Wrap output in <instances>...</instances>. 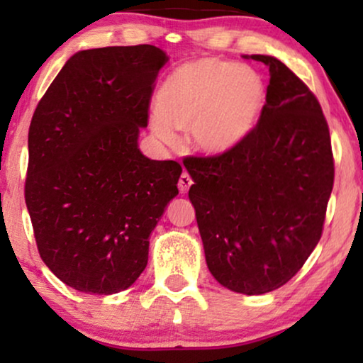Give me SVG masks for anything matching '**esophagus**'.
<instances>
[{"label":"esophagus","instance_id":"obj_1","mask_svg":"<svg viewBox=\"0 0 363 363\" xmlns=\"http://www.w3.org/2000/svg\"><path fill=\"white\" fill-rule=\"evenodd\" d=\"M191 183H193L191 177L188 175L186 172H183L182 175H180V180H178V190H180L182 193H186L188 188L191 186Z\"/></svg>","mask_w":363,"mask_h":363}]
</instances>
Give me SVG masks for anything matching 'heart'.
I'll use <instances>...</instances> for the list:
<instances>
[{"label": "heart", "mask_w": 363, "mask_h": 363, "mask_svg": "<svg viewBox=\"0 0 363 363\" xmlns=\"http://www.w3.org/2000/svg\"><path fill=\"white\" fill-rule=\"evenodd\" d=\"M264 106L266 86L255 69L203 57L178 66L162 84L152 130L175 143V128H190L193 147L220 155L251 135Z\"/></svg>", "instance_id": "heart-1"}]
</instances>
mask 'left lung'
<instances>
[{
    "instance_id": "8db88e82",
    "label": "left lung",
    "mask_w": 363,
    "mask_h": 363,
    "mask_svg": "<svg viewBox=\"0 0 363 363\" xmlns=\"http://www.w3.org/2000/svg\"><path fill=\"white\" fill-rule=\"evenodd\" d=\"M251 59L271 74L256 128L230 152L183 165L208 269L228 289L257 296L291 281L319 242L334 155L311 89L276 57Z\"/></svg>"
}]
</instances>
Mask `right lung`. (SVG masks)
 <instances>
[{
	"instance_id": "add662e5",
	"label": "right lung",
	"mask_w": 363,
	"mask_h": 363,
	"mask_svg": "<svg viewBox=\"0 0 363 363\" xmlns=\"http://www.w3.org/2000/svg\"><path fill=\"white\" fill-rule=\"evenodd\" d=\"M167 61L150 44L79 51L33 113L24 198L39 256L72 289L130 287L178 195L180 163L150 160L137 143Z\"/></svg>"
}]
</instances>
